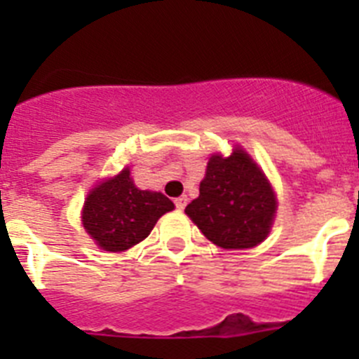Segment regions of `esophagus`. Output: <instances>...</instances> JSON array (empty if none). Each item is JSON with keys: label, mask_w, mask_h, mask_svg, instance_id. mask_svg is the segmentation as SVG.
Masks as SVG:
<instances>
[{"label": "esophagus", "mask_w": 359, "mask_h": 359, "mask_svg": "<svg viewBox=\"0 0 359 359\" xmlns=\"http://www.w3.org/2000/svg\"><path fill=\"white\" fill-rule=\"evenodd\" d=\"M187 203H189V198L187 196H180V198L174 199V205H176L177 210H183L187 207Z\"/></svg>", "instance_id": "1"}]
</instances>
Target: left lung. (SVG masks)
Returning <instances> with one entry per match:
<instances>
[{"mask_svg":"<svg viewBox=\"0 0 359 359\" xmlns=\"http://www.w3.org/2000/svg\"><path fill=\"white\" fill-rule=\"evenodd\" d=\"M275 210L273 189L243 149H233L228 158H210L199 196L185 208L203 236L226 250L253 248L262 243Z\"/></svg>","mask_w":359,"mask_h":359,"instance_id":"8db88e82","label":"left lung"}]
</instances>
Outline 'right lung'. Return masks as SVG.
<instances>
[{
    "mask_svg": "<svg viewBox=\"0 0 359 359\" xmlns=\"http://www.w3.org/2000/svg\"><path fill=\"white\" fill-rule=\"evenodd\" d=\"M174 208L161 192L136 189L129 169L100 183L90 192L82 224L106 252H123L151 233L158 219Z\"/></svg>",
    "mask_w": 359,
    "mask_h": 359,
    "instance_id": "1",
    "label": "right lung"
}]
</instances>
